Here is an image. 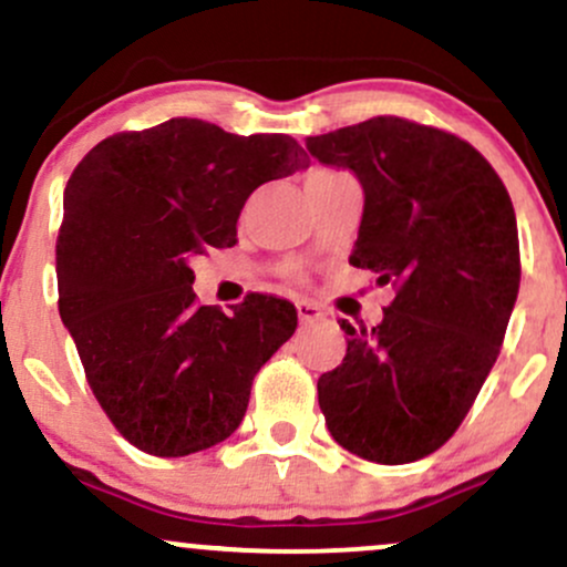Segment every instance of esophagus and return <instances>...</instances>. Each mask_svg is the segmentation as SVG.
Masks as SVG:
<instances>
[{"label": "esophagus", "instance_id": "esophagus-1", "mask_svg": "<svg viewBox=\"0 0 567 567\" xmlns=\"http://www.w3.org/2000/svg\"><path fill=\"white\" fill-rule=\"evenodd\" d=\"M296 309H298V320H301L303 324L317 322L322 317V309L315 301H298Z\"/></svg>", "mask_w": 567, "mask_h": 567}]
</instances>
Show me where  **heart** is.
I'll use <instances>...</instances> for the list:
<instances>
[{"label":"heart","instance_id":"b5f03b06","mask_svg":"<svg viewBox=\"0 0 567 567\" xmlns=\"http://www.w3.org/2000/svg\"><path fill=\"white\" fill-rule=\"evenodd\" d=\"M320 173H324V171H320Z\"/></svg>","mask_w":567,"mask_h":567}]
</instances>
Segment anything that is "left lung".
I'll return each instance as SVG.
<instances>
[{"label": "left lung", "mask_w": 567, "mask_h": 567, "mask_svg": "<svg viewBox=\"0 0 567 567\" xmlns=\"http://www.w3.org/2000/svg\"><path fill=\"white\" fill-rule=\"evenodd\" d=\"M365 192L349 264L392 282L375 328L349 324L347 354L317 394L341 447L410 464L453 437L496 365L519 290L517 218L472 143L402 116L306 138Z\"/></svg>", "instance_id": "8db88e82"}]
</instances>
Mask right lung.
Returning <instances> with one entry per match:
<instances>
[{
	"label": "right lung",
	"instance_id": "right-lung-1",
	"mask_svg": "<svg viewBox=\"0 0 567 567\" xmlns=\"http://www.w3.org/2000/svg\"><path fill=\"white\" fill-rule=\"evenodd\" d=\"M303 165L290 135L175 116L109 135L71 173L58 311L97 405L138 451L178 458L224 442L256 373L296 330V306L266 292H247L231 315L199 306L188 261L237 243L247 197Z\"/></svg>",
	"mask_w": 567,
	"mask_h": 567
}]
</instances>
